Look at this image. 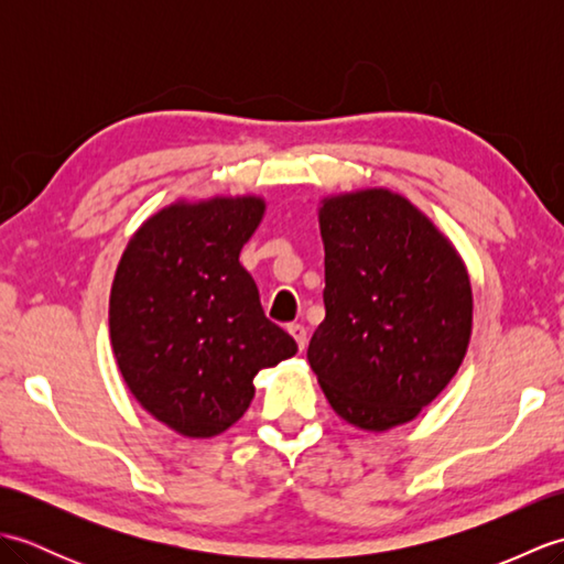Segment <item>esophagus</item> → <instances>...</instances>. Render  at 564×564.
Returning <instances> with one entry per match:
<instances>
[{
  "instance_id": "1",
  "label": "esophagus",
  "mask_w": 564,
  "mask_h": 564,
  "mask_svg": "<svg viewBox=\"0 0 564 564\" xmlns=\"http://www.w3.org/2000/svg\"><path fill=\"white\" fill-rule=\"evenodd\" d=\"M289 332H291V337L297 341V349L305 351V346H307V332H305V327L303 325H291Z\"/></svg>"
}]
</instances>
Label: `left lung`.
I'll use <instances>...</instances> for the list:
<instances>
[{
    "label": "left lung",
    "mask_w": 564,
    "mask_h": 564,
    "mask_svg": "<svg viewBox=\"0 0 564 564\" xmlns=\"http://www.w3.org/2000/svg\"><path fill=\"white\" fill-rule=\"evenodd\" d=\"M325 319L307 346L332 410L366 431L412 422L458 373L470 275L426 215L388 188L322 200Z\"/></svg>",
    "instance_id": "8db88e82"
}]
</instances>
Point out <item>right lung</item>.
Segmentation results:
<instances>
[{"mask_svg": "<svg viewBox=\"0 0 564 564\" xmlns=\"http://www.w3.org/2000/svg\"><path fill=\"white\" fill-rule=\"evenodd\" d=\"M257 196L178 200L130 237L109 301L111 346L133 398L188 438L230 429L254 376L297 351L267 319L239 251L259 227Z\"/></svg>", "mask_w": 564, "mask_h": 564, "instance_id": "1", "label": "right lung"}]
</instances>
